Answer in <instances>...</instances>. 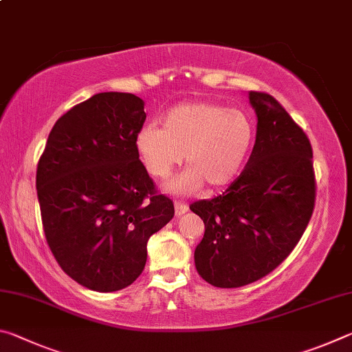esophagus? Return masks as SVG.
Here are the masks:
<instances>
[{
    "label": "esophagus",
    "mask_w": 352,
    "mask_h": 352,
    "mask_svg": "<svg viewBox=\"0 0 352 352\" xmlns=\"http://www.w3.org/2000/svg\"><path fill=\"white\" fill-rule=\"evenodd\" d=\"M188 205L186 204H182V201H175V216L177 217H180V216H183L184 212H188Z\"/></svg>",
    "instance_id": "esophagus-1"
}]
</instances>
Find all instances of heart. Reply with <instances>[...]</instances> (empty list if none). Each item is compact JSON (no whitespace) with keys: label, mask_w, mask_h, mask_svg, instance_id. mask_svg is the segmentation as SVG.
Wrapping results in <instances>:
<instances>
[{"label":"heart","mask_w":352,"mask_h":352,"mask_svg":"<svg viewBox=\"0 0 352 352\" xmlns=\"http://www.w3.org/2000/svg\"><path fill=\"white\" fill-rule=\"evenodd\" d=\"M254 142L253 121L241 110L212 102H182L166 113L164 126L147 122L135 144L146 170L155 178L170 175L186 153L190 166L166 184L174 194L230 184L245 166Z\"/></svg>","instance_id":"obj_1"}]
</instances>
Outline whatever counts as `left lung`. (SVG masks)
Masks as SVG:
<instances>
[{
  "mask_svg": "<svg viewBox=\"0 0 352 352\" xmlns=\"http://www.w3.org/2000/svg\"><path fill=\"white\" fill-rule=\"evenodd\" d=\"M248 99L258 127L245 169L222 195L189 206L205 223L195 269L220 289L275 270L301 239L315 205L311 141L270 94L250 91Z\"/></svg>",
  "mask_w": 352,
  "mask_h": 352,
  "instance_id": "8db88e82",
  "label": "left lung"
}]
</instances>
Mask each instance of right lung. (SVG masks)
I'll return each instance as SVG.
<instances>
[{"mask_svg":"<svg viewBox=\"0 0 352 352\" xmlns=\"http://www.w3.org/2000/svg\"><path fill=\"white\" fill-rule=\"evenodd\" d=\"M144 100L99 93L57 119L37 166L46 242L76 283L116 292L144 270L147 241L174 217L140 162Z\"/></svg>","mask_w":352,"mask_h":352,"instance_id":"obj_1","label":"right lung"}]
</instances>
